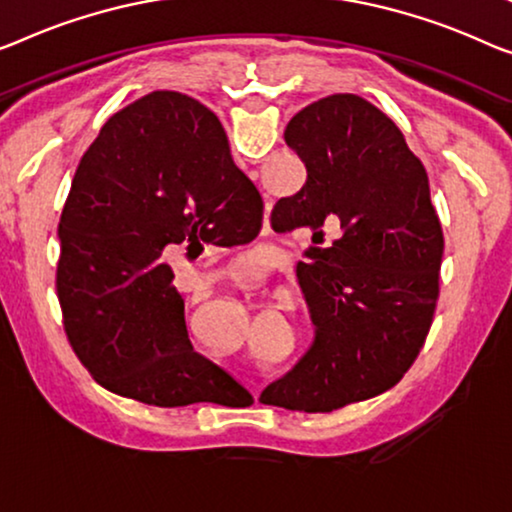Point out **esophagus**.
Wrapping results in <instances>:
<instances>
[{
  "mask_svg": "<svg viewBox=\"0 0 512 512\" xmlns=\"http://www.w3.org/2000/svg\"><path fill=\"white\" fill-rule=\"evenodd\" d=\"M255 400H257V393H255Z\"/></svg>",
  "mask_w": 512,
  "mask_h": 512,
  "instance_id": "obj_1",
  "label": "esophagus"
}]
</instances>
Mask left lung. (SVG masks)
Here are the masks:
<instances>
[{
	"mask_svg": "<svg viewBox=\"0 0 512 512\" xmlns=\"http://www.w3.org/2000/svg\"><path fill=\"white\" fill-rule=\"evenodd\" d=\"M285 142L308 179L276 202L271 225L305 227L319 243L301 280L317 340L262 402L326 414L386 393L414 365L437 308L444 234L423 163L365 98H319L294 114Z\"/></svg>",
	"mask_w": 512,
	"mask_h": 512,
	"instance_id": "8db88e82",
	"label": "left lung"
}]
</instances>
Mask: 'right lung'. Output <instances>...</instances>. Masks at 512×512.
Listing matches in <instances>:
<instances>
[{"instance_id": "obj_1", "label": "right lung", "mask_w": 512, "mask_h": 512, "mask_svg": "<svg viewBox=\"0 0 512 512\" xmlns=\"http://www.w3.org/2000/svg\"><path fill=\"white\" fill-rule=\"evenodd\" d=\"M259 227L262 197L207 105L154 91L112 114L80 158L57 230L64 331L89 375L154 407L246 398L193 352L163 257L246 243Z\"/></svg>"}]
</instances>
